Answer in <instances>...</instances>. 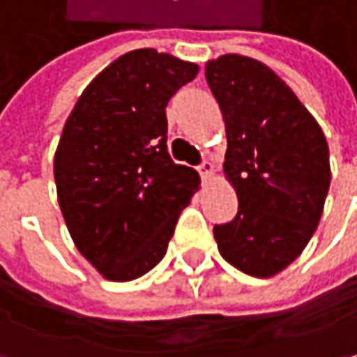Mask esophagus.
Returning <instances> with one entry per match:
<instances>
[{
	"label": "esophagus",
	"mask_w": 357,
	"mask_h": 357,
	"mask_svg": "<svg viewBox=\"0 0 357 357\" xmlns=\"http://www.w3.org/2000/svg\"><path fill=\"white\" fill-rule=\"evenodd\" d=\"M198 172H199V176H202V179H208L212 174H214V165H212L208 159H204V161L198 165Z\"/></svg>",
	"instance_id": "esophagus-1"
}]
</instances>
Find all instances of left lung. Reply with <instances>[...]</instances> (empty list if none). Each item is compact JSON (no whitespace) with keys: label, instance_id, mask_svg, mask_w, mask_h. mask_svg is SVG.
<instances>
[{"label":"left lung","instance_id":"8db88e82","mask_svg":"<svg viewBox=\"0 0 357 357\" xmlns=\"http://www.w3.org/2000/svg\"><path fill=\"white\" fill-rule=\"evenodd\" d=\"M226 125L224 174L238 214L214 226L222 259L252 277H273L311 241L331 169L317 121L259 60L226 54L206 64Z\"/></svg>","mask_w":357,"mask_h":357}]
</instances>
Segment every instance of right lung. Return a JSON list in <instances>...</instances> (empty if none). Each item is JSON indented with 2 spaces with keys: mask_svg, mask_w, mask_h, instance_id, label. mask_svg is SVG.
<instances>
[{
  "mask_svg": "<svg viewBox=\"0 0 357 357\" xmlns=\"http://www.w3.org/2000/svg\"><path fill=\"white\" fill-rule=\"evenodd\" d=\"M194 62L141 48L84 89L54 155L58 204L76 248L109 281L149 273L167 250L199 176L167 153L169 98Z\"/></svg>",
  "mask_w": 357,
  "mask_h": 357,
  "instance_id": "add662e5",
  "label": "right lung"
}]
</instances>
